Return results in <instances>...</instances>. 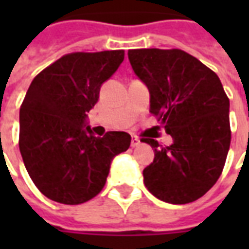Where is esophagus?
I'll return each mask as SVG.
<instances>
[{
	"instance_id": "1",
	"label": "esophagus",
	"mask_w": 249,
	"mask_h": 249,
	"mask_svg": "<svg viewBox=\"0 0 249 249\" xmlns=\"http://www.w3.org/2000/svg\"><path fill=\"white\" fill-rule=\"evenodd\" d=\"M139 144H140V140H139L136 136H132V140H130V146H132V148H135V146H137Z\"/></svg>"
}]
</instances>
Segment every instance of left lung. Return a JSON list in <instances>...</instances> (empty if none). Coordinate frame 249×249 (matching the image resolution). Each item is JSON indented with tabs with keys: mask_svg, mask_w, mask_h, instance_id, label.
<instances>
[{
	"mask_svg": "<svg viewBox=\"0 0 249 249\" xmlns=\"http://www.w3.org/2000/svg\"><path fill=\"white\" fill-rule=\"evenodd\" d=\"M130 65L151 93V112L172 136L142 171L148 191L171 204L197 200L219 180L231 145L230 100L220 78L181 49H132Z\"/></svg>",
	"mask_w": 249,
	"mask_h": 249,
	"instance_id": "left-lung-1",
	"label": "left lung"
}]
</instances>
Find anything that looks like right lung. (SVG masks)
Segmentation results:
<instances>
[{
    "label": "right lung",
    "mask_w": 249,
    "mask_h": 249,
    "mask_svg": "<svg viewBox=\"0 0 249 249\" xmlns=\"http://www.w3.org/2000/svg\"><path fill=\"white\" fill-rule=\"evenodd\" d=\"M123 61L124 51L69 53L30 84L19 108V152L36 187L53 201L77 205L97 196L112 159L129 148L126 132L94 137L84 126L103 82Z\"/></svg>",
    "instance_id": "1"
}]
</instances>
